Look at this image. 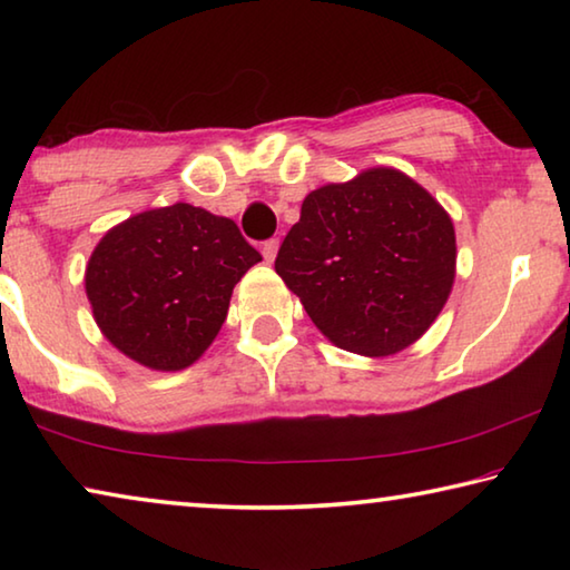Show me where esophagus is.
<instances>
[{"label": "esophagus", "mask_w": 570, "mask_h": 570, "mask_svg": "<svg viewBox=\"0 0 570 570\" xmlns=\"http://www.w3.org/2000/svg\"><path fill=\"white\" fill-rule=\"evenodd\" d=\"M262 254H264V262H266V264H274V258H276V254H278V240H276V238L264 240Z\"/></svg>", "instance_id": "34e87169"}]
</instances>
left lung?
<instances>
[{
    "label": "left lung",
    "mask_w": 570,
    "mask_h": 570,
    "mask_svg": "<svg viewBox=\"0 0 570 570\" xmlns=\"http://www.w3.org/2000/svg\"><path fill=\"white\" fill-rule=\"evenodd\" d=\"M455 262L448 210L402 170L377 166L308 193L274 266L326 340L380 360L438 320Z\"/></svg>",
    "instance_id": "1"
}]
</instances>
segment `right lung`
Segmentation results:
<instances>
[{
  "label": "right lung",
  "mask_w": 570,
  "mask_h": 570,
  "mask_svg": "<svg viewBox=\"0 0 570 570\" xmlns=\"http://www.w3.org/2000/svg\"><path fill=\"white\" fill-rule=\"evenodd\" d=\"M258 262L234 220L173 204L112 226L90 254L85 292L115 350L178 372L214 344L234 286Z\"/></svg>",
  "instance_id": "right-lung-1"
}]
</instances>
